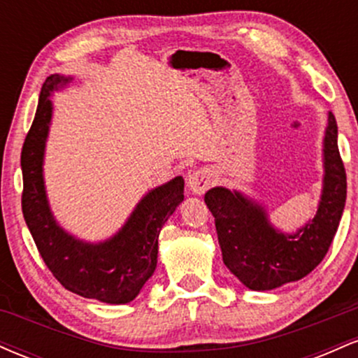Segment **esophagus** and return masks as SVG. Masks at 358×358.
Instances as JSON below:
<instances>
[{"mask_svg":"<svg viewBox=\"0 0 358 358\" xmlns=\"http://www.w3.org/2000/svg\"><path fill=\"white\" fill-rule=\"evenodd\" d=\"M213 173L210 168H199L188 176V188L195 193V195H202L212 187Z\"/></svg>","mask_w":358,"mask_h":358,"instance_id":"34e87169","label":"esophagus"}]
</instances>
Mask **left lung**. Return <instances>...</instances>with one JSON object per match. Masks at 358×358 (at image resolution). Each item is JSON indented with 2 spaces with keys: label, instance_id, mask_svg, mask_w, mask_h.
<instances>
[{
  "label": "left lung",
  "instance_id": "obj_1",
  "mask_svg": "<svg viewBox=\"0 0 358 358\" xmlns=\"http://www.w3.org/2000/svg\"><path fill=\"white\" fill-rule=\"evenodd\" d=\"M336 136L335 116L328 113L322 200L315 219L296 234L274 231L264 208L239 192L217 187L205 193L224 264L249 289L268 291L303 279L327 256L347 199V173Z\"/></svg>",
  "mask_w": 358,
  "mask_h": 358
}]
</instances>
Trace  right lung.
Wrapping results in <instances>:
<instances>
[{
  "instance_id": "add662e5",
  "label": "right lung",
  "mask_w": 358,
  "mask_h": 358,
  "mask_svg": "<svg viewBox=\"0 0 358 358\" xmlns=\"http://www.w3.org/2000/svg\"><path fill=\"white\" fill-rule=\"evenodd\" d=\"M71 79L47 77L38 108L22 150V210L36 249L50 273L65 289L89 299L124 305L138 296L151 278L158 257V236L168 217L183 200V178L151 190L113 239L101 244L80 242L53 220L45 195L42 163L52 119V90Z\"/></svg>"
}]
</instances>
